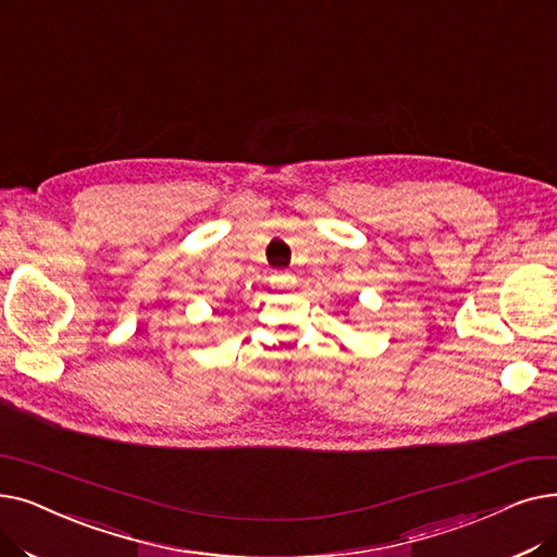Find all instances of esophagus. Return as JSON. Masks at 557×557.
<instances>
[{
    "mask_svg": "<svg viewBox=\"0 0 557 557\" xmlns=\"http://www.w3.org/2000/svg\"><path fill=\"white\" fill-rule=\"evenodd\" d=\"M273 286H277V288H292V286H296V277L292 273H275L273 275Z\"/></svg>",
    "mask_w": 557,
    "mask_h": 557,
    "instance_id": "obj_1",
    "label": "esophagus"
}]
</instances>
